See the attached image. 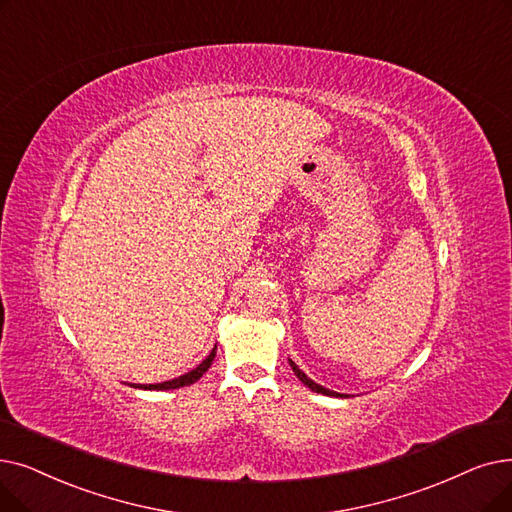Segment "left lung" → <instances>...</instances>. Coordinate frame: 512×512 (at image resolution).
I'll return each mask as SVG.
<instances>
[{"instance_id": "1", "label": "left lung", "mask_w": 512, "mask_h": 512, "mask_svg": "<svg viewBox=\"0 0 512 512\" xmlns=\"http://www.w3.org/2000/svg\"><path fill=\"white\" fill-rule=\"evenodd\" d=\"M291 362V368H293V372L297 374V379L305 385V387H309L311 391H316V393H324V395H337V397H345V395H341V393H337V391H330V389H326V387H322V385H318V383H314L311 379H307V374L303 372V370H299V366L293 362V360H288Z\"/></svg>"}]
</instances>
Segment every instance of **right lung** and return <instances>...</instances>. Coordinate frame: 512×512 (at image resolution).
Masks as SVG:
<instances>
[{
  "instance_id": "obj_1",
  "label": "right lung",
  "mask_w": 512,
  "mask_h": 512,
  "mask_svg": "<svg viewBox=\"0 0 512 512\" xmlns=\"http://www.w3.org/2000/svg\"><path fill=\"white\" fill-rule=\"evenodd\" d=\"M215 349L217 347H213V351L207 355V358L198 364L194 370H190V372H186V374H182V376H177V379H173V381H165V383H154V385H131V387H140V389H154V391H167V389H180V387H188V385H192V383H196L198 379H201V376L211 368V364H213V360H215Z\"/></svg>"
}]
</instances>
